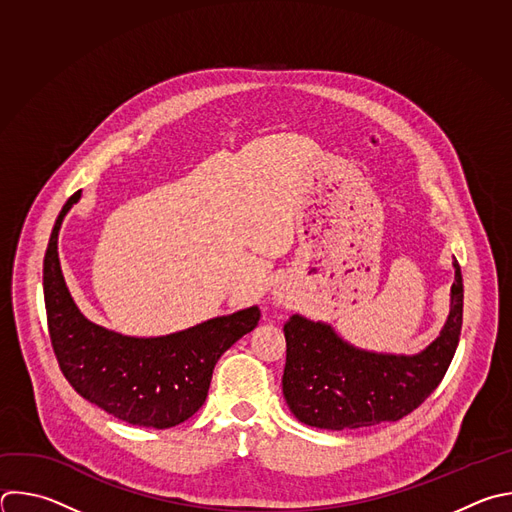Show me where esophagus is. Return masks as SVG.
Returning a JSON list of instances; mask_svg holds the SVG:
<instances>
[{
	"instance_id": "obj_1",
	"label": "esophagus",
	"mask_w": 512,
	"mask_h": 512,
	"mask_svg": "<svg viewBox=\"0 0 512 512\" xmlns=\"http://www.w3.org/2000/svg\"><path fill=\"white\" fill-rule=\"evenodd\" d=\"M277 297H279V301H281V297H283V295H277Z\"/></svg>"
}]
</instances>
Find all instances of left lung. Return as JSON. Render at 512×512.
I'll return each instance as SVG.
<instances>
[{
    "mask_svg": "<svg viewBox=\"0 0 512 512\" xmlns=\"http://www.w3.org/2000/svg\"><path fill=\"white\" fill-rule=\"evenodd\" d=\"M454 269L446 325L418 356L362 352L329 325L291 315L283 325V396L295 418L313 428L344 430L396 422L414 412L442 382L460 339L464 289L456 259Z\"/></svg>",
    "mask_w": 512,
    "mask_h": 512,
    "instance_id": "1",
    "label": "left lung"
}]
</instances>
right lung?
Segmentation results:
<instances>
[{
    "instance_id": "right-lung-1",
    "label": "right lung",
    "mask_w": 512,
    "mask_h": 512,
    "mask_svg": "<svg viewBox=\"0 0 512 512\" xmlns=\"http://www.w3.org/2000/svg\"><path fill=\"white\" fill-rule=\"evenodd\" d=\"M78 199L80 191L60 211L44 257L48 331L60 370L82 398L114 418L173 428L205 404L215 364L257 325L261 311L249 307L162 337H128L88 321L66 287L58 257L62 221Z\"/></svg>"
}]
</instances>
